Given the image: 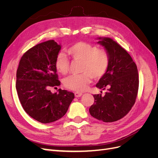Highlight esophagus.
I'll return each instance as SVG.
<instances>
[{
    "mask_svg": "<svg viewBox=\"0 0 158 158\" xmlns=\"http://www.w3.org/2000/svg\"><path fill=\"white\" fill-rule=\"evenodd\" d=\"M74 95H75V97H76V98H80L82 95V93L79 92H76L74 93Z\"/></svg>",
    "mask_w": 158,
    "mask_h": 158,
    "instance_id": "1",
    "label": "esophagus"
}]
</instances>
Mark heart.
Segmentation results:
<instances>
[{
  "mask_svg": "<svg viewBox=\"0 0 158 158\" xmlns=\"http://www.w3.org/2000/svg\"><path fill=\"white\" fill-rule=\"evenodd\" d=\"M73 60L81 61L80 74L72 75L64 80L66 88L74 91H84L87 88L92 77L99 79L105 74L109 64V55L105 49H98L95 45L85 42H78L67 49ZM69 60L64 54L57 55L55 67L62 74L69 72Z\"/></svg>",
  "mask_w": 158,
  "mask_h": 158,
  "instance_id": "b5f03b06",
  "label": "heart"
}]
</instances>
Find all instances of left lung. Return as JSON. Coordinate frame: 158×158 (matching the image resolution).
I'll use <instances>...</instances> for the list:
<instances>
[{
    "label": "left lung",
    "instance_id": "1",
    "mask_svg": "<svg viewBox=\"0 0 158 158\" xmlns=\"http://www.w3.org/2000/svg\"><path fill=\"white\" fill-rule=\"evenodd\" d=\"M98 44L109 55L107 70L96 87L107 92L94 95V103L89 109L93 117L106 123L117 121L130 111L135 103L139 85L137 66L127 51L110 37H98Z\"/></svg>",
    "mask_w": 158,
    "mask_h": 158
}]
</instances>
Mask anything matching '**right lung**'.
Returning a JSON list of instances; mask_svg holds the SVG:
<instances>
[{
  "label": "right lung",
  "instance_id": "right-lung-1",
  "mask_svg": "<svg viewBox=\"0 0 158 158\" xmlns=\"http://www.w3.org/2000/svg\"><path fill=\"white\" fill-rule=\"evenodd\" d=\"M61 45L54 40L41 43L26 51L20 60L16 88L19 99L27 114L42 123L63 117L74 94L59 89L52 94L50 88L60 85L55 60Z\"/></svg>",
  "mask_w": 158,
  "mask_h": 158
}]
</instances>
